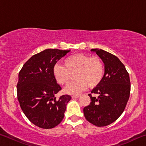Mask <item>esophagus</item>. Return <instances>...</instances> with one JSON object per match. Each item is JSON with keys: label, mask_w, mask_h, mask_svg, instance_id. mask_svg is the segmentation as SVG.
Instances as JSON below:
<instances>
[{"label": "esophagus", "mask_w": 146, "mask_h": 146, "mask_svg": "<svg viewBox=\"0 0 146 146\" xmlns=\"http://www.w3.org/2000/svg\"><path fill=\"white\" fill-rule=\"evenodd\" d=\"M79 97H80V95H73L72 98H78Z\"/></svg>", "instance_id": "esophagus-1"}]
</instances>
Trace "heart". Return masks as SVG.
Here are the masks:
<instances>
[{"mask_svg":"<svg viewBox=\"0 0 146 146\" xmlns=\"http://www.w3.org/2000/svg\"><path fill=\"white\" fill-rule=\"evenodd\" d=\"M54 77L61 86H67L74 75L75 81L65 89L66 93L78 94L89 88H94L102 80L104 66L97 56H90L82 53L68 56L63 60V66L56 64L53 70Z\"/></svg>","mask_w":146,"mask_h":146,"instance_id":"heart-1","label":"heart"}]
</instances>
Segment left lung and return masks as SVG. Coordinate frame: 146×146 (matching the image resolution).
<instances>
[{
  "mask_svg": "<svg viewBox=\"0 0 146 146\" xmlns=\"http://www.w3.org/2000/svg\"><path fill=\"white\" fill-rule=\"evenodd\" d=\"M104 64L102 80L91 93V102L84 108L86 119L98 127L110 125L122 114L129 100L131 83L129 73L118 57L102 49H92Z\"/></svg>",
  "mask_w": 146,
  "mask_h": 146,
  "instance_id": "1",
  "label": "left lung"
}]
</instances>
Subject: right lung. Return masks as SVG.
<instances>
[{
    "label": "right lung",
    "mask_w": 146,
    "mask_h": 146,
    "mask_svg": "<svg viewBox=\"0 0 146 146\" xmlns=\"http://www.w3.org/2000/svg\"><path fill=\"white\" fill-rule=\"evenodd\" d=\"M70 50L48 49L35 54L24 64L19 73L17 98L24 115L42 129L56 127L63 120L71 96L55 95L62 90L53 70L55 64Z\"/></svg>",
    "instance_id": "obj_1"
}]
</instances>
